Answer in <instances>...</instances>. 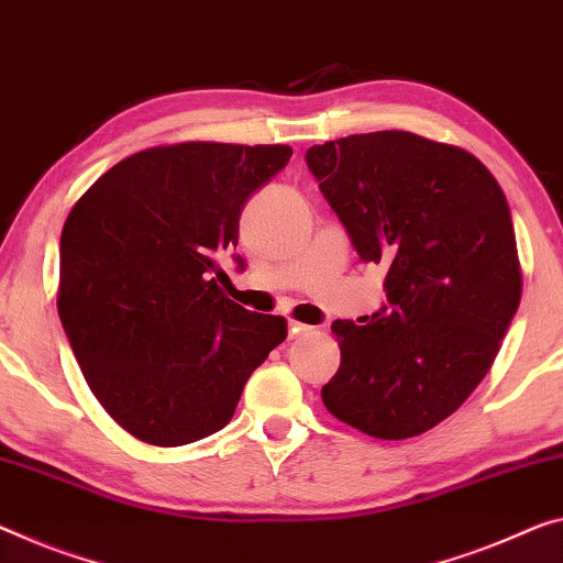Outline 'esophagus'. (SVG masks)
<instances>
[{
    "label": "esophagus",
    "instance_id": "obj_1",
    "mask_svg": "<svg viewBox=\"0 0 563 563\" xmlns=\"http://www.w3.org/2000/svg\"><path fill=\"white\" fill-rule=\"evenodd\" d=\"M309 330H311V327L297 322V319H291V322H289V336H299V334H305Z\"/></svg>",
    "mask_w": 563,
    "mask_h": 563
}]
</instances>
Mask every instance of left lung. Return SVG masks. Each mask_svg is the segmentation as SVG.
Instances as JSON below:
<instances>
[{
  "instance_id": "8db88e82",
  "label": "left lung",
  "mask_w": 563,
  "mask_h": 563,
  "mask_svg": "<svg viewBox=\"0 0 563 563\" xmlns=\"http://www.w3.org/2000/svg\"><path fill=\"white\" fill-rule=\"evenodd\" d=\"M307 166L362 262L387 266V307L332 324L324 408L372 438L420 435L486 377L521 301L506 196L468 151L405 131L311 145Z\"/></svg>"
}]
</instances>
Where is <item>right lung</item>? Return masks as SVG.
Returning <instances> with one entry per match:
<instances>
[{
  "label": "right lung",
  "mask_w": 563,
  "mask_h": 563,
  "mask_svg": "<svg viewBox=\"0 0 563 563\" xmlns=\"http://www.w3.org/2000/svg\"><path fill=\"white\" fill-rule=\"evenodd\" d=\"M289 145L188 141L128 155L80 196L59 239L57 311L92 395L143 443L221 430L287 340V319L223 294L246 198Z\"/></svg>",
  "instance_id": "right-lung-1"
}]
</instances>
